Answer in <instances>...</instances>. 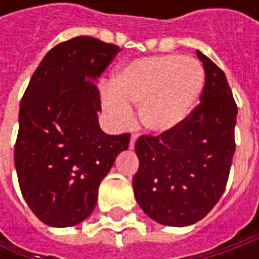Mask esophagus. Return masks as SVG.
Masks as SVG:
<instances>
[{
	"label": "esophagus",
	"mask_w": 259,
	"mask_h": 259,
	"mask_svg": "<svg viewBox=\"0 0 259 259\" xmlns=\"http://www.w3.org/2000/svg\"><path fill=\"white\" fill-rule=\"evenodd\" d=\"M135 141H137V135L133 134L131 135V141H130V148H131V150L135 147Z\"/></svg>",
	"instance_id": "34e87169"
}]
</instances>
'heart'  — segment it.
<instances>
[{"label": "heart", "mask_w": 259, "mask_h": 259, "mask_svg": "<svg viewBox=\"0 0 259 259\" xmlns=\"http://www.w3.org/2000/svg\"><path fill=\"white\" fill-rule=\"evenodd\" d=\"M204 83L202 65L177 55L150 56L130 62L104 92L105 108L119 124L131 119L130 105H140L145 128L167 133L183 122L200 98Z\"/></svg>", "instance_id": "obj_1"}]
</instances>
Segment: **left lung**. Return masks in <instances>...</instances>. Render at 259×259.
<instances>
[{
    "label": "left lung",
    "mask_w": 259,
    "mask_h": 259,
    "mask_svg": "<svg viewBox=\"0 0 259 259\" xmlns=\"http://www.w3.org/2000/svg\"><path fill=\"white\" fill-rule=\"evenodd\" d=\"M203 63L200 104L179 126L141 135L133 179L140 207L155 222L189 226L209 213L224 194L235 153L238 108L225 73L196 52Z\"/></svg>",
    "instance_id": "obj_1"
}]
</instances>
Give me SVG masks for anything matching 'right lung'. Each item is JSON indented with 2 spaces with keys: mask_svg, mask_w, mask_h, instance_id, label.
<instances>
[{
  "mask_svg": "<svg viewBox=\"0 0 259 259\" xmlns=\"http://www.w3.org/2000/svg\"><path fill=\"white\" fill-rule=\"evenodd\" d=\"M119 47L79 35L55 46L30 79L18 115L14 163L31 212L49 226L66 228L94 212L98 189L128 148L130 134L99 126L96 79Z\"/></svg>",
  "mask_w": 259,
  "mask_h": 259,
  "instance_id": "1",
  "label": "right lung"
}]
</instances>
